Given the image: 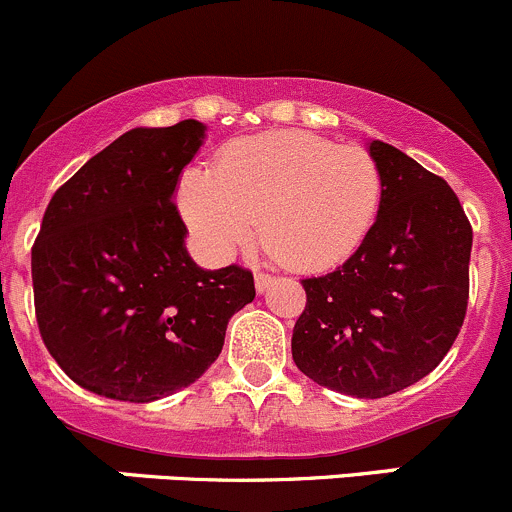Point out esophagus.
I'll list each match as a JSON object with an SVG mask.
<instances>
[{"label":"esophagus","instance_id":"esophagus-1","mask_svg":"<svg viewBox=\"0 0 512 512\" xmlns=\"http://www.w3.org/2000/svg\"><path fill=\"white\" fill-rule=\"evenodd\" d=\"M254 281H256V291H258V293H266L268 288L273 286V281H276V278H273L271 273H263V271H258L256 276H254Z\"/></svg>","mask_w":512,"mask_h":512}]
</instances>
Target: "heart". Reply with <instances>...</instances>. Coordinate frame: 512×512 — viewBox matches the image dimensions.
I'll use <instances>...</instances> for the list:
<instances>
[{
    "mask_svg": "<svg viewBox=\"0 0 512 512\" xmlns=\"http://www.w3.org/2000/svg\"><path fill=\"white\" fill-rule=\"evenodd\" d=\"M384 177L360 145L303 130H273L221 150L214 172L192 167L177 189L179 212L209 254L261 244L293 271H323L365 244L379 217Z\"/></svg>",
    "mask_w": 512,
    "mask_h": 512,
    "instance_id": "b5f03b06",
    "label": "heart"
}]
</instances>
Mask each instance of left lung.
Returning a JSON list of instances; mask_svg holds the SVG:
<instances>
[{
    "instance_id": "8db88e82",
    "label": "left lung",
    "mask_w": 512,
    "mask_h": 512,
    "mask_svg": "<svg viewBox=\"0 0 512 512\" xmlns=\"http://www.w3.org/2000/svg\"><path fill=\"white\" fill-rule=\"evenodd\" d=\"M370 155L384 177L365 244L333 273L305 278L293 362L357 399H379L426 377L451 350L468 305L473 229L456 192L387 142Z\"/></svg>"
}]
</instances>
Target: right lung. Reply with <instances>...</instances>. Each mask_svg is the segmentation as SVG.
<instances>
[{
	"mask_svg": "<svg viewBox=\"0 0 512 512\" xmlns=\"http://www.w3.org/2000/svg\"><path fill=\"white\" fill-rule=\"evenodd\" d=\"M202 140L197 120L130 130L46 207L31 246L36 323L88 392L145 404L197 382L254 300L249 268L204 271L184 249L172 194Z\"/></svg>",
	"mask_w": 512,
	"mask_h": 512,
	"instance_id": "add662e5",
	"label": "right lung"
}]
</instances>
